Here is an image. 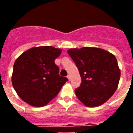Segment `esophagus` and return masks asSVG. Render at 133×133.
I'll return each instance as SVG.
<instances>
[{
    "mask_svg": "<svg viewBox=\"0 0 133 133\" xmlns=\"http://www.w3.org/2000/svg\"><path fill=\"white\" fill-rule=\"evenodd\" d=\"M67 78H68V79L69 80V81H70V78H71V77H70V75H68Z\"/></svg>",
    "mask_w": 133,
    "mask_h": 133,
    "instance_id": "obj_1",
    "label": "esophagus"
}]
</instances>
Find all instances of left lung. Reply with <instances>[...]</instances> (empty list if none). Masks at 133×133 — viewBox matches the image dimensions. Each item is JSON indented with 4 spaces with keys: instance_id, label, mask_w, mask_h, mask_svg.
<instances>
[{
    "instance_id": "obj_1",
    "label": "left lung",
    "mask_w": 133,
    "mask_h": 133,
    "mask_svg": "<svg viewBox=\"0 0 133 133\" xmlns=\"http://www.w3.org/2000/svg\"><path fill=\"white\" fill-rule=\"evenodd\" d=\"M67 52L82 78L81 86L75 90L77 98L88 107L104 104L116 91L121 77L115 55L96 47L70 49Z\"/></svg>"
}]
</instances>
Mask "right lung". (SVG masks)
I'll return each instance as SVG.
<instances>
[{
	"mask_svg": "<svg viewBox=\"0 0 133 133\" xmlns=\"http://www.w3.org/2000/svg\"><path fill=\"white\" fill-rule=\"evenodd\" d=\"M62 49L51 46L32 47L14 63L11 81L18 97L27 104L42 107L58 95L67 78L58 75L55 63Z\"/></svg>",
	"mask_w": 133,
	"mask_h": 133,
	"instance_id": "1",
	"label": "right lung"
}]
</instances>
